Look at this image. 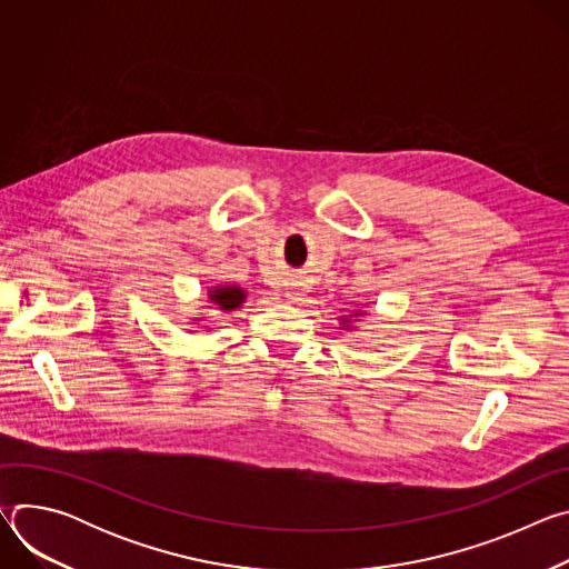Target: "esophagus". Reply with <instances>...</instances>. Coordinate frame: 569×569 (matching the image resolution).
I'll return each instance as SVG.
<instances>
[{
  "mask_svg": "<svg viewBox=\"0 0 569 569\" xmlns=\"http://www.w3.org/2000/svg\"><path fill=\"white\" fill-rule=\"evenodd\" d=\"M286 299H288L290 303H297V301L303 299V290H301V288H288V290H286Z\"/></svg>",
  "mask_w": 569,
  "mask_h": 569,
  "instance_id": "1",
  "label": "esophagus"
}]
</instances>
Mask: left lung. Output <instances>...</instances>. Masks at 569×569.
I'll use <instances>...</instances> for the list:
<instances>
[{
	"instance_id": "1",
	"label": "left lung",
	"mask_w": 569,
	"mask_h": 569,
	"mask_svg": "<svg viewBox=\"0 0 569 569\" xmlns=\"http://www.w3.org/2000/svg\"><path fill=\"white\" fill-rule=\"evenodd\" d=\"M360 315H365V312H360V310H353V317H360ZM351 315H345V317H340V323H342V329L345 331H351L353 327H351V319H353Z\"/></svg>"
}]
</instances>
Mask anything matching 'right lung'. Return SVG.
Wrapping results in <instances>:
<instances>
[{"instance_id": "1", "label": "right lung", "mask_w": 569, "mask_h": 569, "mask_svg": "<svg viewBox=\"0 0 569 569\" xmlns=\"http://www.w3.org/2000/svg\"><path fill=\"white\" fill-rule=\"evenodd\" d=\"M207 295H209L207 299L211 303L209 308H216L222 312H231V310L240 308L248 299L246 288H240V286H213V288H209ZM193 321H202V317H196Z\"/></svg>"}]
</instances>
